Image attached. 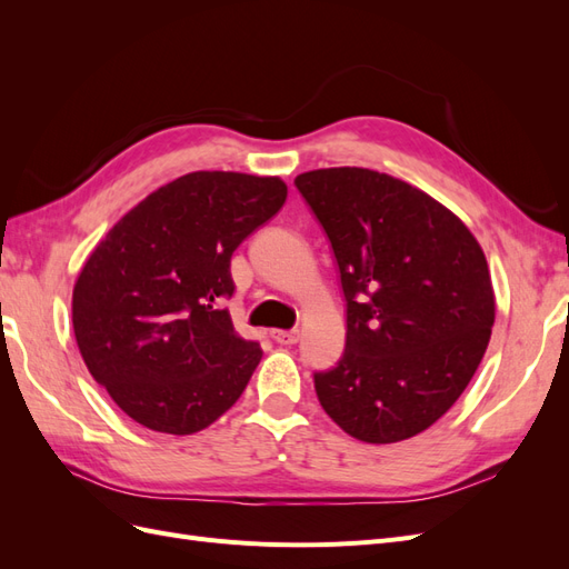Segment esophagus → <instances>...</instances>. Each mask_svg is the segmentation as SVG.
I'll return each instance as SVG.
<instances>
[{"instance_id":"1","label":"esophagus","mask_w":569,"mask_h":569,"mask_svg":"<svg viewBox=\"0 0 569 569\" xmlns=\"http://www.w3.org/2000/svg\"><path fill=\"white\" fill-rule=\"evenodd\" d=\"M270 337L278 343H282V347H291V343H297L301 339L299 330H272Z\"/></svg>"}]
</instances>
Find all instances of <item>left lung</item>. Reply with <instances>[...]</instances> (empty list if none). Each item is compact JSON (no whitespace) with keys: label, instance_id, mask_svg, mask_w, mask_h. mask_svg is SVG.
I'll return each mask as SVG.
<instances>
[{"label":"left lung","instance_id":"obj_1","mask_svg":"<svg viewBox=\"0 0 569 569\" xmlns=\"http://www.w3.org/2000/svg\"><path fill=\"white\" fill-rule=\"evenodd\" d=\"M295 184L330 237L347 297V349L316 372L343 432L396 443L432 427L489 347L496 297L468 226L422 189L370 168H318Z\"/></svg>","mask_w":569,"mask_h":569}]
</instances>
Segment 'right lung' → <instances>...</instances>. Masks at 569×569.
I'll list each match as a JSON object with an SVG mask.
<instances>
[{
  "mask_svg": "<svg viewBox=\"0 0 569 569\" xmlns=\"http://www.w3.org/2000/svg\"><path fill=\"white\" fill-rule=\"evenodd\" d=\"M284 199L278 176L197 170L92 249L73 287V332L90 375L134 422L194 435L242 396L263 351L222 308L230 258Z\"/></svg>",
  "mask_w": 569,
  "mask_h": 569,
  "instance_id": "add662e5",
  "label": "right lung"
}]
</instances>
